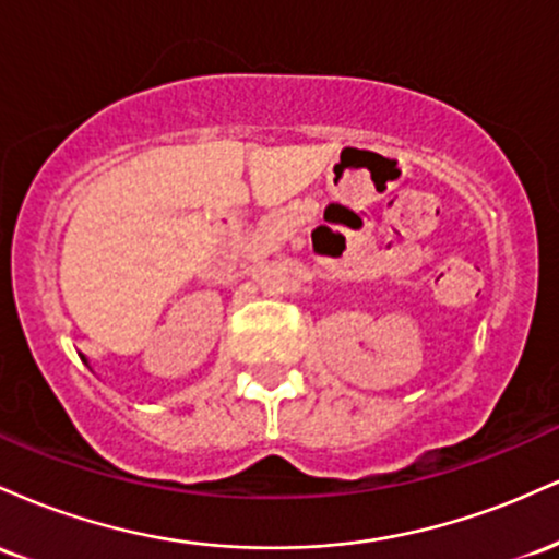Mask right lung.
Masks as SVG:
<instances>
[{"mask_svg": "<svg viewBox=\"0 0 559 559\" xmlns=\"http://www.w3.org/2000/svg\"><path fill=\"white\" fill-rule=\"evenodd\" d=\"M81 360H83V362H86V357H81Z\"/></svg>", "mask_w": 559, "mask_h": 559, "instance_id": "1", "label": "right lung"}]
</instances>
